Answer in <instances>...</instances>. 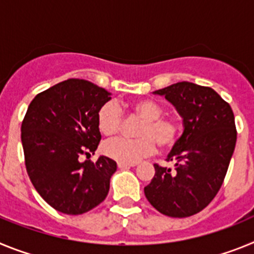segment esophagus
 <instances>
[{
	"label": "esophagus",
	"instance_id": "34e87169",
	"mask_svg": "<svg viewBox=\"0 0 254 254\" xmlns=\"http://www.w3.org/2000/svg\"><path fill=\"white\" fill-rule=\"evenodd\" d=\"M129 167H134V163H122V161L118 163V168H121V169H126V168Z\"/></svg>",
	"mask_w": 254,
	"mask_h": 254
}]
</instances>
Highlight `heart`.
I'll list each match as a JSON object with an SVG mask.
<instances>
[{
	"mask_svg": "<svg viewBox=\"0 0 254 254\" xmlns=\"http://www.w3.org/2000/svg\"><path fill=\"white\" fill-rule=\"evenodd\" d=\"M129 113L141 120L137 138H114L103 145V152L108 158L122 163H137L152 155L156 145L161 150L176 146L182 134V123L174 116L164 114V107L152 99H141L129 105ZM125 122L123 112L114 102H107L100 107L96 123L104 136L120 133Z\"/></svg>",
	"mask_w": 254,
	"mask_h": 254,
	"instance_id": "b5f03b06",
	"label": "heart"
}]
</instances>
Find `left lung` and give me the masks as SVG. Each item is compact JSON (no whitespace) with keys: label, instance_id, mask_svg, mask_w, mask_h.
Returning a JSON list of instances; mask_svg holds the SVG:
<instances>
[{"label":"left lung","instance_id":"left-lung-1","mask_svg":"<svg viewBox=\"0 0 254 254\" xmlns=\"http://www.w3.org/2000/svg\"><path fill=\"white\" fill-rule=\"evenodd\" d=\"M155 94L177 108L185 132L167 159L176 161V170L154 164L155 176L145 196L163 215L192 216L223 186L237 142L234 113L214 89L193 82H177Z\"/></svg>","mask_w":254,"mask_h":254}]
</instances>
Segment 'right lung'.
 Returning <instances> with one entry per match:
<instances>
[{"mask_svg":"<svg viewBox=\"0 0 254 254\" xmlns=\"http://www.w3.org/2000/svg\"><path fill=\"white\" fill-rule=\"evenodd\" d=\"M109 93L82 78H68L38 94L21 123L25 167L38 193L55 210L81 215L109 192L116 161L94 154L102 140L96 116Z\"/></svg>","mask_w":254,"mask_h":254,"instance_id":"1","label":"right lung"}]
</instances>
